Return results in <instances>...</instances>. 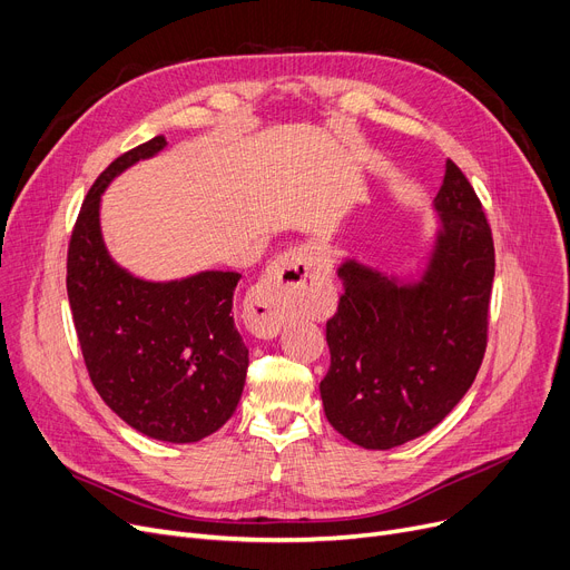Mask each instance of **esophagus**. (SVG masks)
I'll list each match as a JSON object with an SVG mask.
<instances>
[{"mask_svg":"<svg viewBox=\"0 0 570 570\" xmlns=\"http://www.w3.org/2000/svg\"><path fill=\"white\" fill-rule=\"evenodd\" d=\"M327 302L330 281L317 266L315 249L299 245L273 262L268 276L249 294L247 313L257 332L278 334L289 317L311 313Z\"/></svg>","mask_w":570,"mask_h":570,"instance_id":"obj_1","label":"esophagus"}]
</instances>
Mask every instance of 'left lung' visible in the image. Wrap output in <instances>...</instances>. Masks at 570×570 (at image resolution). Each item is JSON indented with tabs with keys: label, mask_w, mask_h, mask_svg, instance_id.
<instances>
[{
	"label": "left lung",
	"mask_w": 570,
	"mask_h": 570,
	"mask_svg": "<svg viewBox=\"0 0 570 570\" xmlns=\"http://www.w3.org/2000/svg\"><path fill=\"white\" fill-rule=\"evenodd\" d=\"M442 232L421 283L344 262L336 313L327 321L325 416L364 449H393L425 435L468 393L487 351L495 273L482 200L446 161L435 196Z\"/></svg>",
	"instance_id": "8db88e82"
}]
</instances>
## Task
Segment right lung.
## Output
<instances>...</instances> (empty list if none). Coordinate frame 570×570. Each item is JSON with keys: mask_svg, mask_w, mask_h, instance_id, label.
Masks as SVG:
<instances>
[{"mask_svg": "<svg viewBox=\"0 0 570 570\" xmlns=\"http://www.w3.org/2000/svg\"><path fill=\"white\" fill-rule=\"evenodd\" d=\"M164 147L156 135L121 154L88 189L67 247V297L105 404L147 438L189 444L229 421L243 393L249 360L232 315L240 273L147 283L111 262L100 234L105 187Z\"/></svg>", "mask_w": 570, "mask_h": 570, "instance_id": "obj_1", "label": "right lung"}]
</instances>
